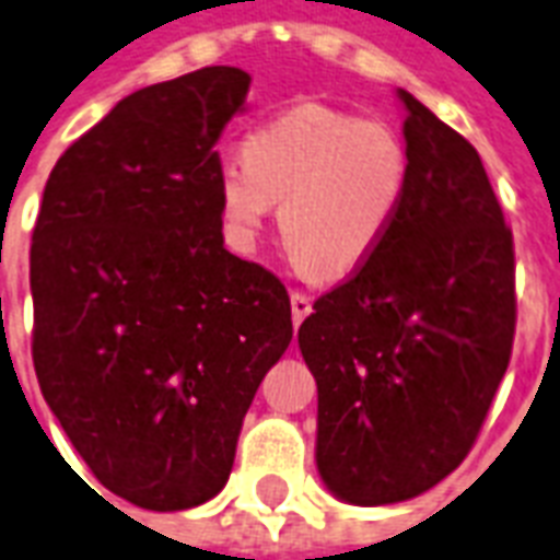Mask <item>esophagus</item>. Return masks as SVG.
<instances>
[{
  "mask_svg": "<svg viewBox=\"0 0 560 560\" xmlns=\"http://www.w3.org/2000/svg\"><path fill=\"white\" fill-rule=\"evenodd\" d=\"M290 314H293V326H299L302 319L311 314V296L305 293H290Z\"/></svg>",
  "mask_w": 560,
  "mask_h": 560,
  "instance_id": "esophagus-1",
  "label": "esophagus"
}]
</instances>
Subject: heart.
I'll return each instance as SVG.
<instances>
[{
    "label": "heart",
    "instance_id": "1",
    "mask_svg": "<svg viewBox=\"0 0 560 560\" xmlns=\"http://www.w3.org/2000/svg\"><path fill=\"white\" fill-rule=\"evenodd\" d=\"M243 158L217 170V208L237 249H252L281 202L279 229L305 272L349 276L396 223L408 149L394 126L319 102L252 128Z\"/></svg>",
    "mask_w": 560,
    "mask_h": 560
}]
</instances>
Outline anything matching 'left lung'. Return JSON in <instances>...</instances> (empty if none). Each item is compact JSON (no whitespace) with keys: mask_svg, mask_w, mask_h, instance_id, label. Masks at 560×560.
<instances>
[{"mask_svg":"<svg viewBox=\"0 0 560 560\" xmlns=\"http://www.w3.org/2000/svg\"><path fill=\"white\" fill-rule=\"evenodd\" d=\"M399 100L411 170L396 223L299 326L319 476L364 508L420 497L467 458L517 326L514 237L479 152Z\"/></svg>","mask_w":560,"mask_h":560,"instance_id":"obj_1","label":"left lung"}]
</instances>
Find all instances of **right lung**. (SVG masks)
I'll use <instances>...</instances> for the list:
<instances>
[{
	"label": "right lung",
	"mask_w": 560,
	"mask_h": 560,
	"mask_svg": "<svg viewBox=\"0 0 560 560\" xmlns=\"http://www.w3.org/2000/svg\"><path fill=\"white\" fill-rule=\"evenodd\" d=\"M249 75L202 67L119 100L55 164L32 234L43 399L102 488L185 511L229 481L284 355L290 296L223 246L217 140Z\"/></svg>",
	"instance_id": "1"
}]
</instances>
